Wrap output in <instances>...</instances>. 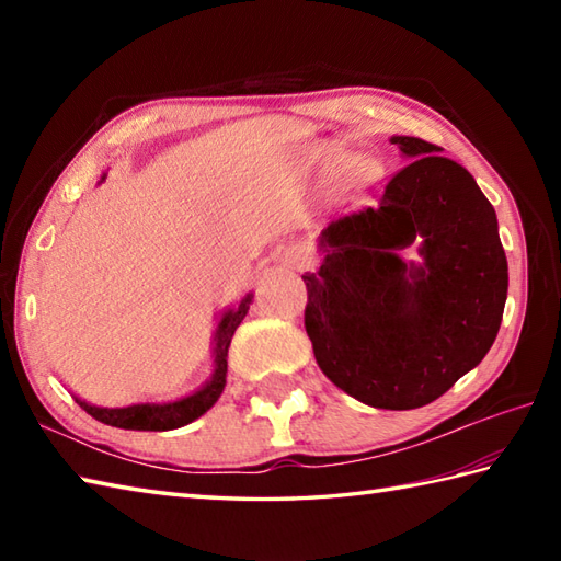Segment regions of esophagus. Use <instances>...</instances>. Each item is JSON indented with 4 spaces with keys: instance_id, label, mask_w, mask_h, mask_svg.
<instances>
[{
    "instance_id": "34e87169",
    "label": "esophagus",
    "mask_w": 561,
    "mask_h": 561,
    "mask_svg": "<svg viewBox=\"0 0 561 561\" xmlns=\"http://www.w3.org/2000/svg\"><path fill=\"white\" fill-rule=\"evenodd\" d=\"M282 260L284 262H289V265H296V267H301L304 262H306V255H304V250H296V248H287L282 253Z\"/></svg>"
}]
</instances>
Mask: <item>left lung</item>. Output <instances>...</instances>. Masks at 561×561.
Segmentation results:
<instances>
[{
  "mask_svg": "<svg viewBox=\"0 0 561 561\" xmlns=\"http://www.w3.org/2000/svg\"><path fill=\"white\" fill-rule=\"evenodd\" d=\"M408 163L378 207L328 224L306 272L304 323L332 383L378 410L434 402L478 366L502 325L508 265L496 211L460 163L390 137ZM421 241L422 263L400 249Z\"/></svg>",
  "mask_w": 561,
  "mask_h": 561,
  "instance_id": "left-lung-1",
  "label": "left lung"
}]
</instances>
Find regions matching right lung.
<instances>
[{"label": "right lung", "mask_w": 561, "mask_h": 561, "mask_svg": "<svg viewBox=\"0 0 561 561\" xmlns=\"http://www.w3.org/2000/svg\"><path fill=\"white\" fill-rule=\"evenodd\" d=\"M101 181H105V175ZM250 304H253V294H248L245 299L238 304V308H229V311L221 316L217 335H214V374L205 386L193 392V396L163 404H129V408H96V404H89L87 400L77 398L79 408L83 412H89L93 420L117 428H133V432H171V428H181L190 422H195L197 416L205 414L224 392L226 366H229L226 356H229L231 337L236 328L241 325V320L245 318Z\"/></svg>", "instance_id": "add662e5"}]
</instances>
